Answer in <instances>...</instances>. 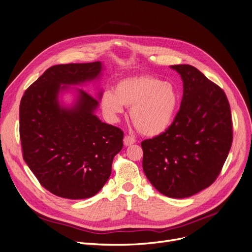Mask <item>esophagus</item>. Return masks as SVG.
Segmentation results:
<instances>
[{"instance_id":"34e87169","label":"esophagus","mask_w":252,"mask_h":252,"mask_svg":"<svg viewBox=\"0 0 252 252\" xmlns=\"http://www.w3.org/2000/svg\"><path fill=\"white\" fill-rule=\"evenodd\" d=\"M134 142H135V139H134L132 136H130V135H126V136L124 137V145H125L126 147H128V146H131V145H133Z\"/></svg>"}]
</instances>
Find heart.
<instances>
[{
	"mask_svg": "<svg viewBox=\"0 0 252 252\" xmlns=\"http://www.w3.org/2000/svg\"><path fill=\"white\" fill-rule=\"evenodd\" d=\"M179 92L174 84L151 75L120 80L114 93L106 91L101 97L103 111L110 116L131 106L130 119L143 135L157 136L170 127L179 105Z\"/></svg>",
	"mask_w": 252,
	"mask_h": 252,
	"instance_id": "1",
	"label": "heart"
}]
</instances>
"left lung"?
<instances>
[{"label":"left lung","instance_id":"1","mask_svg":"<svg viewBox=\"0 0 252 252\" xmlns=\"http://www.w3.org/2000/svg\"><path fill=\"white\" fill-rule=\"evenodd\" d=\"M182 76L184 95L165 132L141 142L142 169L170 198H187L211 186L233 141L232 115L223 90L189 64L171 65Z\"/></svg>","mask_w":252,"mask_h":252}]
</instances>
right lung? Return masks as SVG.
I'll use <instances>...</instances> for the list:
<instances>
[{
	"label": "right lung",
	"mask_w": 252,
	"mask_h": 252,
	"mask_svg": "<svg viewBox=\"0 0 252 252\" xmlns=\"http://www.w3.org/2000/svg\"><path fill=\"white\" fill-rule=\"evenodd\" d=\"M101 63L53 65L26 90L19 106V137L23 160L39 183L65 199L97 194L123 148V131L93 114L98 100L83 89L75 106L59 105L63 85L96 78ZM101 95V93H100Z\"/></svg>",
	"instance_id": "right-lung-1"
}]
</instances>
